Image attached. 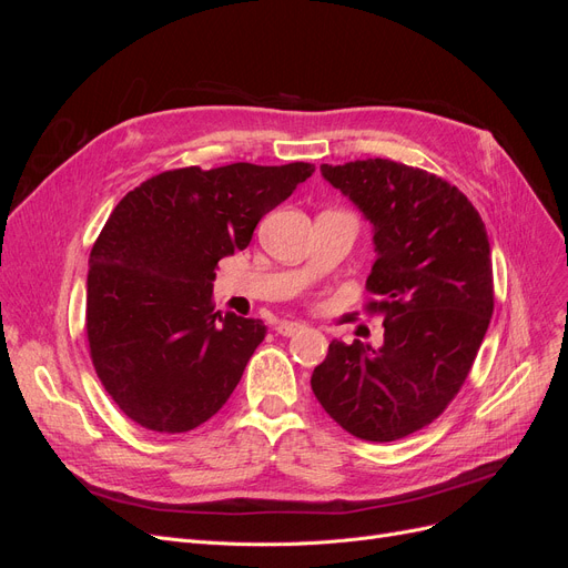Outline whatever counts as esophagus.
Wrapping results in <instances>:
<instances>
[{"label": "esophagus", "instance_id": "1", "mask_svg": "<svg viewBox=\"0 0 568 568\" xmlns=\"http://www.w3.org/2000/svg\"><path fill=\"white\" fill-rule=\"evenodd\" d=\"M274 329H277L280 336H294V334L305 329V324L303 322H280L277 326H274Z\"/></svg>", "mask_w": 568, "mask_h": 568}]
</instances>
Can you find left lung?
Returning <instances> with one entry per match:
<instances>
[{"label":"left lung","instance_id":"left-lung-1","mask_svg":"<svg viewBox=\"0 0 568 568\" xmlns=\"http://www.w3.org/2000/svg\"><path fill=\"white\" fill-rule=\"evenodd\" d=\"M374 225L365 311L384 317V346L332 341L313 393L341 428L400 440L438 419L467 382L493 317L486 225L455 184L388 159L322 165Z\"/></svg>","mask_w":568,"mask_h":568}]
</instances>
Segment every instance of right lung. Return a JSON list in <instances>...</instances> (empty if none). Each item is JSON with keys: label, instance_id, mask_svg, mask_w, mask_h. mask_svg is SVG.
<instances>
[{"label": "right lung", "instance_id": "add662e5", "mask_svg": "<svg viewBox=\"0 0 568 568\" xmlns=\"http://www.w3.org/2000/svg\"><path fill=\"white\" fill-rule=\"evenodd\" d=\"M311 163L165 170L128 192L90 253L88 343L113 403L156 434H184L227 403L263 320L215 313L217 263L251 244Z\"/></svg>", "mask_w": 568, "mask_h": 568}]
</instances>
